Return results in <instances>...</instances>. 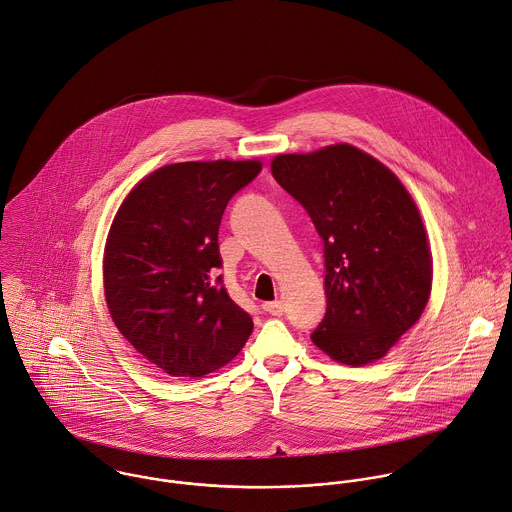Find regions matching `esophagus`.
I'll return each instance as SVG.
<instances>
[{
    "instance_id": "34e87169",
    "label": "esophagus",
    "mask_w": 512,
    "mask_h": 512,
    "mask_svg": "<svg viewBox=\"0 0 512 512\" xmlns=\"http://www.w3.org/2000/svg\"><path fill=\"white\" fill-rule=\"evenodd\" d=\"M262 310L270 316H282L284 314V304L280 300H274V302H264L262 304Z\"/></svg>"
}]
</instances>
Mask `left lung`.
Wrapping results in <instances>:
<instances>
[{"instance_id":"left-lung-1","label":"left lung","mask_w":512,"mask_h":512,"mask_svg":"<svg viewBox=\"0 0 512 512\" xmlns=\"http://www.w3.org/2000/svg\"><path fill=\"white\" fill-rule=\"evenodd\" d=\"M270 168L324 244L326 314L312 342L348 366L382 358L430 296L432 258L416 204L384 164L350 144L280 154Z\"/></svg>"}]
</instances>
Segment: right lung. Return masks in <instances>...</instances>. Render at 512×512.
<instances>
[{
  "label": "right lung",
  "instance_id": "add662e5",
  "mask_svg": "<svg viewBox=\"0 0 512 512\" xmlns=\"http://www.w3.org/2000/svg\"><path fill=\"white\" fill-rule=\"evenodd\" d=\"M258 160L182 162L146 176L120 206L104 254L106 302L124 338L170 376L228 364L254 322L216 278L218 228Z\"/></svg>",
  "mask_w": 512,
  "mask_h": 512
}]
</instances>
